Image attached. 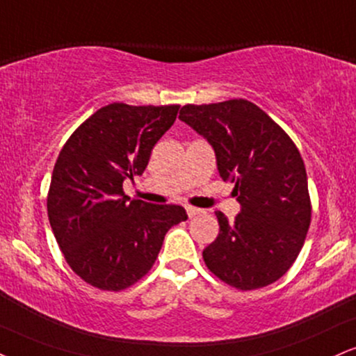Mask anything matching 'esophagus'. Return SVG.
Wrapping results in <instances>:
<instances>
[{"label": "esophagus", "mask_w": 356, "mask_h": 356, "mask_svg": "<svg viewBox=\"0 0 356 356\" xmlns=\"http://www.w3.org/2000/svg\"><path fill=\"white\" fill-rule=\"evenodd\" d=\"M186 211H187V216H189V217H195V216H199V213H204L202 209L192 207V205H187Z\"/></svg>", "instance_id": "obj_1"}]
</instances>
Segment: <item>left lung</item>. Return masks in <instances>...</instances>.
Returning a JSON list of instances; mask_svg holds the SVG:
<instances>
[{
  "instance_id": "8db88e82",
  "label": "left lung",
  "mask_w": 356,
  "mask_h": 356,
  "mask_svg": "<svg viewBox=\"0 0 356 356\" xmlns=\"http://www.w3.org/2000/svg\"><path fill=\"white\" fill-rule=\"evenodd\" d=\"M179 119L209 140L220 177L241 204L234 222L217 212L219 235L202 252L213 275L238 290L262 289L292 267L312 220L307 170L297 145L245 99L187 104Z\"/></svg>"
}]
</instances>
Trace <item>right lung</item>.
<instances>
[{
    "mask_svg": "<svg viewBox=\"0 0 356 356\" xmlns=\"http://www.w3.org/2000/svg\"><path fill=\"white\" fill-rule=\"evenodd\" d=\"M181 106L113 102L72 132L54 164L48 192L51 229L72 272L86 284L119 292L152 268L167 230L186 209L124 194Z\"/></svg>",
    "mask_w": 356,
    "mask_h": 356,
    "instance_id": "add662e5",
    "label": "right lung"
}]
</instances>
